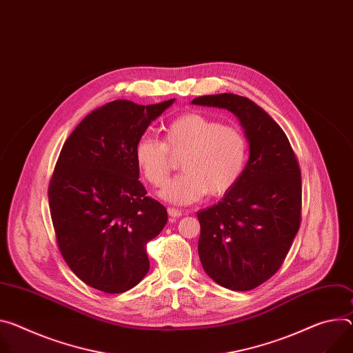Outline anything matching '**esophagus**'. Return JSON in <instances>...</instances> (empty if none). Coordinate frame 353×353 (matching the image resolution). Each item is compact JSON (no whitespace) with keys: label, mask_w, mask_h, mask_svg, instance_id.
Instances as JSON below:
<instances>
[{"label":"esophagus","mask_w":353,"mask_h":353,"mask_svg":"<svg viewBox=\"0 0 353 353\" xmlns=\"http://www.w3.org/2000/svg\"><path fill=\"white\" fill-rule=\"evenodd\" d=\"M168 212H169V215H170L173 219L181 216V214H183L180 210H176V208H168Z\"/></svg>","instance_id":"obj_1"}]
</instances>
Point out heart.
<instances>
[{"label":"heart","mask_w":353,"mask_h":353,"mask_svg":"<svg viewBox=\"0 0 353 353\" xmlns=\"http://www.w3.org/2000/svg\"><path fill=\"white\" fill-rule=\"evenodd\" d=\"M180 153H184L180 160L183 173L169 180L159 196L170 204L187 205L208 193L225 194L236 184L245 169L248 141L236 126L188 112L166 125L163 142L145 135L134 148L139 172L153 185L165 183L172 168L170 154Z\"/></svg>","instance_id":"b5f03b06"}]
</instances>
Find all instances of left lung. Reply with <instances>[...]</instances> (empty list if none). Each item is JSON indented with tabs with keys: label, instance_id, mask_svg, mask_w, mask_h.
Here are the masks:
<instances>
[{
	"label": "left lung",
	"instance_id": "left-lung-1",
	"mask_svg": "<svg viewBox=\"0 0 353 353\" xmlns=\"http://www.w3.org/2000/svg\"><path fill=\"white\" fill-rule=\"evenodd\" d=\"M191 104L223 108L243 128L249 159L236 184L214 205L197 212L199 256L219 285L248 292L281 266L300 228L301 173L277 122L238 94L203 95Z\"/></svg>",
	"mask_w": 353,
	"mask_h": 353
}]
</instances>
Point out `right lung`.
Masks as SVG:
<instances>
[{"label":"right lung","instance_id":"1","mask_svg":"<svg viewBox=\"0 0 353 353\" xmlns=\"http://www.w3.org/2000/svg\"><path fill=\"white\" fill-rule=\"evenodd\" d=\"M174 101H111L91 111L61 148L49 185L59 249L100 292L123 293L149 272L146 243L165 228L168 211L146 197L134 148Z\"/></svg>","mask_w":353,"mask_h":353}]
</instances>
